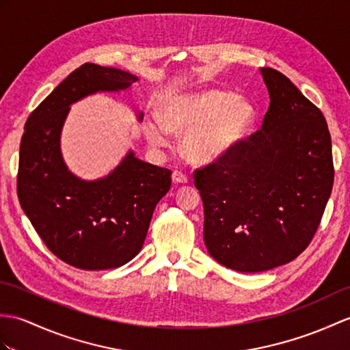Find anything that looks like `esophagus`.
<instances>
[{
    "mask_svg": "<svg viewBox=\"0 0 350 350\" xmlns=\"http://www.w3.org/2000/svg\"><path fill=\"white\" fill-rule=\"evenodd\" d=\"M172 178H173V183H182V185H185V183H188V182H189L188 176L183 174V173H180V172H173Z\"/></svg>",
    "mask_w": 350,
    "mask_h": 350,
    "instance_id": "esophagus-1",
    "label": "esophagus"
}]
</instances>
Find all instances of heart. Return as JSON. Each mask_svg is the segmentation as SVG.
Wrapping results in <instances>:
<instances>
[{
    "label": "heart",
    "instance_id": "obj_1",
    "mask_svg": "<svg viewBox=\"0 0 350 350\" xmlns=\"http://www.w3.org/2000/svg\"><path fill=\"white\" fill-rule=\"evenodd\" d=\"M254 107L221 89L176 95L161 105V120L143 124L146 140L165 149L170 133L183 134L180 150L191 164L207 165L222 159L240 143L254 122Z\"/></svg>",
    "mask_w": 350,
    "mask_h": 350
}]
</instances>
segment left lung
Instances as JSON below:
<instances>
[{
  "label": "left lung",
  "mask_w": 350,
  "mask_h": 350,
  "mask_svg": "<svg viewBox=\"0 0 350 350\" xmlns=\"http://www.w3.org/2000/svg\"><path fill=\"white\" fill-rule=\"evenodd\" d=\"M262 126L193 183L204 204V243L219 264L259 273L291 262L310 245L334 182L322 111L274 68Z\"/></svg>",
  "instance_id": "1"
}]
</instances>
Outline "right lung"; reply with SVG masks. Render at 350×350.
I'll return each instance as SVG.
<instances>
[{"label": "right lung", "mask_w": 350, "mask_h": 350, "mask_svg": "<svg viewBox=\"0 0 350 350\" xmlns=\"http://www.w3.org/2000/svg\"><path fill=\"white\" fill-rule=\"evenodd\" d=\"M137 77L86 62L40 103L25 124L19 152L18 197L40 239L61 261L80 270H107L142 250L172 172L135 158L86 182L65 165L59 140L70 105L95 92H119ZM142 113L138 118L142 119Z\"/></svg>", "instance_id": "right-lung-1"}]
</instances>
